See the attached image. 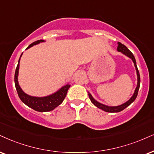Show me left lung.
Here are the masks:
<instances>
[{"instance_id":"obj_1","label":"left lung","mask_w":154,"mask_h":154,"mask_svg":"<svg viewBox=\"0 0 154 154\" xmlns=\"http://www.w3.org/2000/svg\"><path fill=\"white\" fill-rule=\"evenodd\" d=\"M117 51L119 52L122 53L123 54H124L125 56H126L128 58H130L131 59L133 60L134 63V66H135L136 70V74H137V86H136V88L134 91V94L133 96L131 97V98L128 100H127L126 103L121 104V105L119 106H106L104 105L103 103H100L99 102H98L97 100H95L94 98H93L92 95L90 94V93L88 92V96L89 98H90L91 101L92 102V103L94 104V106H96V107L98 108V109L103 110V111H106V112H109V113H117V112H120L121 111H123V109H126V107H128V106L131 105L133 102L135 100V99L137 97V95H138V90H139V87H140V83H141V79H140V74L139 72H138L137 66H136V59H135V57H134V55L131 51L127 48V47L126 45H124L122 43L119 42L118 43V48H117Z\"/></svg>"}]
</instances>
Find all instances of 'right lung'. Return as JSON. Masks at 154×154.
Here are the masks:
<instances>
[{
	"instance_id": "right-lung-1",
	"label": "right lung",
	"mask_w": 154,
	"mask_h": 154,
	"mask_svg": "<svg viewBox=\"0 0 154 154\" xmlns=\"http://www.w3.org/2000/svg\"><path fill=\"white\" fill-rule=\"evenodd\" d=\"M45 42L44 40H38V41H35L31 45H29L26 48V50L30 48L31 47L33 46L34 45H37L40 43ZM23 54L20 55V57L22 56ZM20 57L18 60V66H17L16 72H15V86L17 92H18V96L20 99L22 100L23 103H24L28 107L31 108L35 111L38 112H47L51 111L54 109H56L57 106H58L60 104L62 103L65 98L66 94H67L68 90L69 89L71 85L66 84V86H62L59 90L57 91L54 94L49 95L47 96H43V97H36V96H32L30 95L26 94L22 90L18 81V75L19 71V63H20Z\"/></svg>"
}]
</instances>
